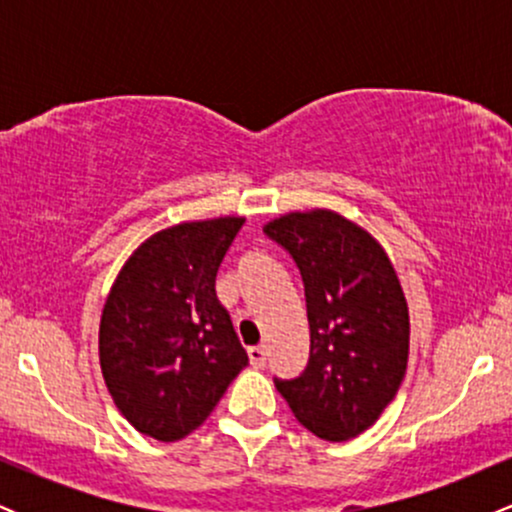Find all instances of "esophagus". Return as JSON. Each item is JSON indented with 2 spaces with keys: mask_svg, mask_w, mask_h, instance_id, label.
<instances>
[{
  "mask_svg": "<svg viewBox=\"0 0 512 512\" xmlns=\"http://www.w3.org/2000/svg\"><path fill=\"white\" fill-rule=\"evenodd\" d=\"M248 358H250L252 366L262 368L264 363H267V351H264V346H250V349H248Z\"/></svg>",
  "mask_w": 512,
  "mask_h": 512,
  "instance_id": "obj_1",
  "label": "esophagus"
}]
</instances>
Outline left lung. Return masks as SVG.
<instances>
[{
	"label": "left lung",
	"mask_w": 512,
	"mask_h": 512,
	"mask_svg": "<svg viewBox=\"0 0 512 512\" xmlns=\"http://www.w3.org/2000/svg\"><path fill=\"white\" fill-rule=\"evenodd\" d=\"M301 269L310 325L308 368L274 380L301 424L344 443L368 431L397 395L409 361V308L383 245L332 209L264 223Z\"/></svg>",
	"instance_id": "obj_1"
}]
</instances>
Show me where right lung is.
I'll list each match as a JSON object with an SVG mask.
<instances>
[{
	"mask_svg": "<svg viewBox=\"0 0 512 512\" xmlns=\"http://www.w3.org/2000/svg\"><path fill=\"white\" fill-rule=\"evenodd\" d=\"M245 216L180 221L139 245L105 298L98 356L117 411L173 443L207 421L248 354L216 298V272Z\"/></svg>",
	"mask_w": 512,
	"mask_h": 512,
	"instance_id": "right-lung-1",
	"label": "right lung"
}]
</instances>
